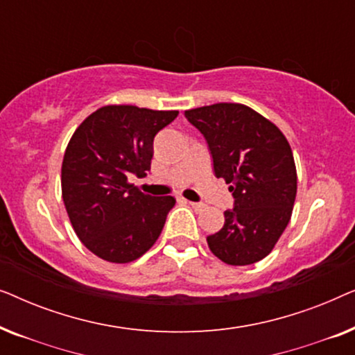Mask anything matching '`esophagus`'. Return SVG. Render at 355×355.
Listing matches in <instances>:
<instances>
[{
    "label": "esophagus",
    "instance_id": "esophagus-1",
    "mask_svg": "<svg viewBox=\"0 0 355 355\" xmlns=\"http://www.w3.org/2000/svg\"><path fill=\"white\" fill-rule=\"evenodd\" d=\"M186 203H187V205H191L196 211H200L202 208L205 207V205H203V203H200V202H191V200H186Z\"/></svg>",
    "mask_w": 355,
    "mask_h": 355
}]
</instances>
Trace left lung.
I'll list each match as a JSON object with an SVG mask.
<instances>
[{
  "label": "left lung",
  "instance_id": "1",
  "mask_svg": "<svg viewBox=\"0 0 355 355\" xmlns=\"http://www.w3.org/2000/svg\"><path fill=\"white\" fill-rule=\"evenodd\" d=\"M208 144L213 173L231 184L234 208L208 236L210 250L227 265L260 261L273 250L293 215L297 173L288 140L273 123L241 103L186 111Z\"/></svg>",
  "mask_w": 355,
  "mask_h": 355
}]
</instances>
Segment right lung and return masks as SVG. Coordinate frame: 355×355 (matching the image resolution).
<instances>
[{
    "mask_svg": "<svg viewBox=\"0 0 355 355\" xmlns=\"http://www.w3.org/2000/svg\"><path fill=\"white\" fill-rule=\"evenodd\" d=\"M179 111L110 105L92 113L67 144L62 200L76 234L92 254L113 263L142 257L162 234L176 200L128 182L150 171L153 139Z\"/></svg>",
    "mask_w": 355,
    "mask_h": 355,
    "instance_id": "add662e5",
    "label": "right lung"
}]
</instances>
